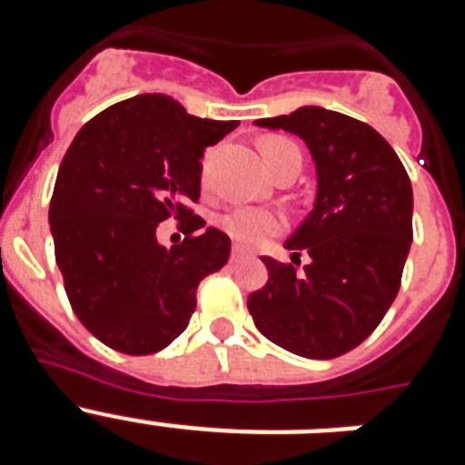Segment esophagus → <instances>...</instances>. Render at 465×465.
Listing matches in <instances>:
<instances>
[{
  "mask_svg": "<svg viewBox=\"0 0 465 465\" xmlns=\"http://www.w3.org/2000/svg\"><path fill=\"white\" fill-rule=\"evenodd\" d=\"M242 258H246L244 249H242V246H232V253H230V261L237 262V261H242Z\"/></svg>",
  "mask_w": 465,
  "mask_h": 465,
  "instance_id": "1",
  "label": "esophagus"
}]
</instances>
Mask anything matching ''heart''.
Wrapping results in <instances>:
<instances>
[{
    "label": "heart",
    "mask_w": 465,
    "mask_h": 465,
    "mask_svg": "<svg viewBox=\"0 0 465 465\" xmlns=\"http://www.w3.org/2000/svg\"><path fill=\"white\" fill-rule=\"evenodd\" d=\"M289 149H298L293 142L283 137H265L261 142V153L265 165L272 167L282 153ZM221 228L228 232V237L242 246H258L268 237L277 235L283 230V216L272 212V209H256V207H242L235 212L225 213L221 219Z\"/></svg>",
    "instance_id": "heart-1"
}]
</instances>
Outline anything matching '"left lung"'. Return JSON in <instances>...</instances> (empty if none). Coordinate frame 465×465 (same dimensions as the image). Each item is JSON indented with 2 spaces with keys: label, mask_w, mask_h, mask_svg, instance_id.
Listing matches in <instances>:
<instances>
[{
  "label": "left lung",
  "mask_w": 465,
  "mask_h": 465,
  "mask_svg": "<svg viewBox=\"0 0 465 465\" xmlns=\"http://www.w3.org/2000/svg\"><path fill=\"white\" fill-rule=\"evenodd\" d=\"M298 134L316 163V203L286 242L311 256H262L268 283L249 295L258 331L291 354L335 359L380 326L401 289L412 244V183L396 151L368 123L322 106L261 118Z\"/></svg>",
  "instance_id": "left-lung-1"
}]
</instances>
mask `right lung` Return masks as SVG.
<instances>
[{
  "label": "right lung",
  "instance_id": "right-lung-1",
  "mask_svg": "<svg viewBox=\"0 0 465 465\" xmlns=\"http://www.w3.org/2000/svg\"><path fill=\"white\" fill-rule=\"evenodd\" d=\"M237 121L186 114L167 94H137L90 118L63 158L51 221L69 305L94 338L121 354L146 356L186 331L197 283L230 258V237L204 228V149ZM180 221L182 245L165 250L154 230Z\"/></svg>",
  "mask_w": 465,
  "mask_h": 465
}]
</instances>
